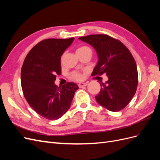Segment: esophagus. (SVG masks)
<instances>
[{
    "mask_svg": "<svg viewBox=\"0 0 160 160\" xmlns=\"http://www.w3.org/2000/svg\"><path fill=\"white\" fill-rule=\"evenodd\" d=\"M88 85V83H81L79 84V87L80 88H83V87H85Z\"/></svg>",
    "mask_w": 160,
    "mask_h": 160,
    "instance_id": "esophagus-1",
    "label": "esophagus"
}]
</instances>
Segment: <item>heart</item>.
Returning a JSON list of instances; mask_svg holds the SVG:
<instances>
[{"instance_id":"heart-1","label":"heart","mask_w":160,"mask_h":160,"mask_svg":"<svg viewBox=\"0 0 160 160\" xmlns=\"http://www.w3.org/2000/svg\"><path fill=\"white\" fill-rule=\"evenodd\" d=\"M76 52H77V53H82V52H90L92 53L91 49L89 47H87V46H82V47L77 48L76 50ZM71 77L74 80L78 81L83 80V75H82L79 71L72 72L71 73Z\"/></svg>"}]
</instances>
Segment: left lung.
Wrapping results in <instances>:
<instances>
[{"label": "left lung", "instance_id": "8db88e82", "mask_svg": "<svg viewBox=\"0 0 160 160\" xmlns=\"http://www.w3.org/2000/svg\"><path fill=\"white\" fill-rule=\"evenodd\" d=\"M97 51L99 61L92 75L105 73L108 81L101 83L97 102L111 111H119L129 104L138 84L137 65L132 53L120 41L98 34L79 37Z\"/></svg>", "mask_w": 160, "mask_h": 160}]
</instances>
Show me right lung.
<instances>
[{
  "instance_id": "obj_1",
  "label": "right lung",
  "mask_w": 160,
  "mask_h": 160,
  "mask_svg": "<svg viewBox=\"0 0 160 160\" xmlns=\"http://www.w3.org/2000/svg\"><path fill=\"white\" fill-rule=\"evenodd\" d=\"M74 37L42 40L28 53L21 68L24 96L33 110L49 120L61 118L70 108L78 86L68 82L62 87L54 83L61 74V57Z\"/></svg>"
}]
</instances>
